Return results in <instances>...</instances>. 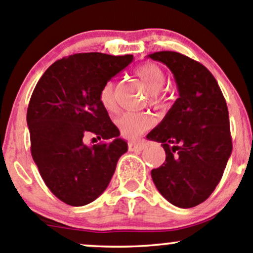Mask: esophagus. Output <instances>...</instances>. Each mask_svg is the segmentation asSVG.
<instances>
[{
	"mask_svg": "<svg viewBox=\"0 0 253 253\" xmlns=\"http://www.w3.org/2000/svg\"><path fill=\"white\" fill-rule=\"evenodd\" d=\"M144 149V144L141 141H131L128 143V150L129 151H134V152H139Z\"/></svg>",
	"mask_w": 253,
	"mask_h": 253,
	"instance_id": "1",
	"label": "esophagus"
}]
</instances>
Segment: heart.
Instances as JSON below:
<instances>
[{"label": "heart", "mask_w": 253, "mask_h": 253, "mask_svg": "<svg viewBox=\"0 0 253 253\" xmlns=\"http://www.w3.org/2000/svg\"><path fill=\"white\" fill-rule=\"evenodd\" d=\"M134 73L145 83L150 90V102L154 105H162L166 101L162 87L166 84L165 72L160 66L155 63H143L135 68ZM101 103L109 113L118 110V99H116V84L114 80H108L102 86L99 92ZM116 126L122 137L127 139H137L148 129L154 126L155 120L148 113H126L116 119Z\"/></svg>", "instance_id": "b5f03b06"}]
</instances>
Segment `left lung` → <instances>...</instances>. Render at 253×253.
<instances>
[{"instance_id":"8db88e82","label":"left lung","mask_w":253,"mask_h":253,"mask_svg":"<svg viewBox=\"0 0 253 253\" xmlns=\"http://www.w3.org/2000/svg\"><path fill=\"white\" fill-rule=\"evenodd\" d=\"M150 59L173 73L179 98L148 139L162 143L166 161L151 170L157 190L175 207L203 203L220 182L232 154L228 108L209 69L175 51H158Z\"/></svg>"}]
</instances>
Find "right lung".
I'll return each instance as SVG.
<instances>
[{
  "mask_svg": "<svg viewBox=\"0 0 253 253\" xmlns=\"http://www.w3.org/2000/svg\"><path fill=\"white\" fill-rule=\"evenodd\" d=\"M132 61L133 55H71L52 63L33 90L26 118L32 158L63 203L82 207L98 198L127 151L99 92ZM90 132L108 141L87 147L84 138Z\"/></svg>",
  "mask_w": 253,
  "mask_h": 253,
  "instance_id": "add662e5",
  "label": "right lung"
}]
</instances>
